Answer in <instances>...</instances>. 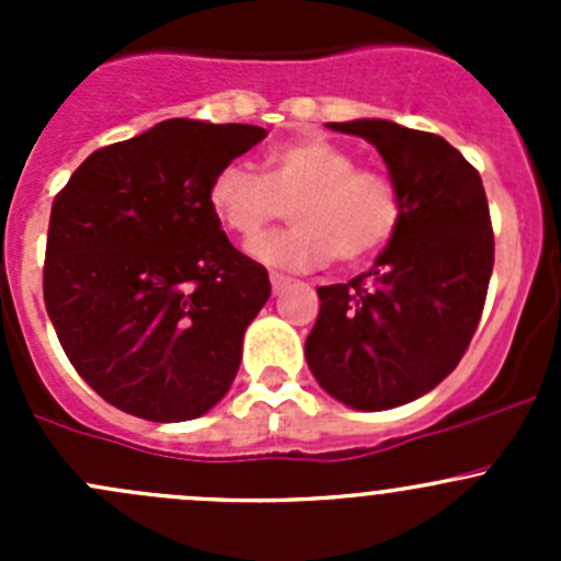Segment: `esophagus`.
Wrapping results in <instances>:
<instances>
[{"label":"esophagus","mask_w":561,"mask_h":561,"mask_svg":"<svg viewBox=\"0 0 561 561\" xmlns=\"http://www.w3.org/2000/svg\"><path fill=\"white\" fill-rule=\"evenodd\" d=\"M287 285H290V279H287V276H282V274H271V290H274V296H279V293L285 290Z\"/></svg>","instance_id":"obj_1"}]
</instances>
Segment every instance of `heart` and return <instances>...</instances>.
<instances>
[{"mask_svg":"<svg viewBox=\"0 0 561 561\" xmlns=\"http://www.w3.org/2000/svg\"><path fill=\"white\" fill-rule=\"evenodd\" d=\"M287 203L296 225L249 247L254 260L282 271L322 268L333 257L364 263L393 239L401 219L396 181L377 168H355V157L322 135L274 146L265 175L233 160L208 184L211 211L247 241L285 217Z\"/></svg>","mask_w":561,"mask_h":561,"instance_id":"b5f03b06","label":"heart"}]
</instances>
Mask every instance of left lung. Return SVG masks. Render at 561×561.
I'll return each instance as SVG.
<instances>
[{"instance_id": "left-lung-1", "label": "left lung", "mask_w": 561, "mask_h": 561, "mask_svg": "<svg viewBox=\"0 0 561 561\" xmlns=\"http://www.w3.org/2000/svg\"><path fill=\"white\" fill-rule=\"evenodd\" d=\"M328 127L380 151L401 219L366 274L317 287L304 355L328 396L390 410L437 388L472 342L494 268L489 201L478 171L439 135L386 118Z\"/></svg>"}]
</instances>
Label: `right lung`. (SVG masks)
I'll return each mask as SVG.
<instances>
[{"label":"right lung","mask_w":561,"mask_h":561,"mask_svg":"<svg viewBox=\"0 0 561 561\" xmlns=\"http://www.w3.org/2000/svg\"><path fill=\"white\" fill-rule=\"evenodd\" d=\"M265 135L168 118L89 154L56 195L45 309L107 404L179 423L206 415L233 386L271 282L219 228L208 184Z\"/></svg>","instance_id":"1"}]
</instances>
